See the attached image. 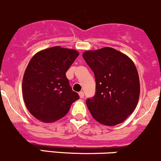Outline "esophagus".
<instances>
[{
  "mask_svg": "<svg viewBox=\"0 0 161 161\" xmlns=\"http://www.w3.org/2000/svg\"><path fill=\"white\" fill-rule=\"evenodd\" d=\"M79 95H80V98H84V92H79Z\"/></svg>",
  "mask_w": 161,
  "mask_h": 161,
  "instance_id": "1",
  "label": "esophagus"
}]
</instances>
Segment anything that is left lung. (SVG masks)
Wrapping results in <instances>:
<instances>
[{
    "mask_svg": "<svg viewBox=\"0 0 161 161\" xmlns=\"http://www.w3.org/2000/svg\"><path fill=\"white\" fill-rule=\"evenodd\" d=\"M93 71L95 94L86 104L92 117L102 125L122 123L135 110L140 94L138 71L127 55L112 47L83 54Z\"/></svg>",
    "mask_w": 161,
    "mask_h": 161,
    "instance_id": "1",
    "label": "left lung"
}]
</instances>
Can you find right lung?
<instances>
[{
  "label": "right lung",
  "mask_w": 161,
  "mask_h": 161,
  "mask_svg": "<svg viewBox=\"0 0 161 161\" xmlns=\"http://www.w3.org/2000/svg\"><path fill=\"white\" fill-rule=\"evenodd\" d=\"M79 53L56 46L37 52L29 63L23 80V96L26 108L45 123L64 117L79 99L66 76Z\"/></svg>",
  "instance_id": "obj_1"
}]
</instances>
